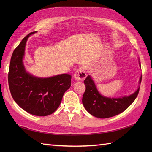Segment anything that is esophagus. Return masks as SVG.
<instances>
[{
  "instance_id": "34e87169",
  "label": "esophagus",
  "mask_w": 152,
  "mask_h": 152,
  "mask_svg": "<svg viewBox=\"0 0 152 152\" xmlns=\"http://www.w3.org/2000/svg\"><path fill=\"white\" fill-rule=\"evenodd\" d=\"M73 77L77 80H84L86 78L87 75L84 69L83 68H80L77 69L74 75H73Z\"/></svg>"
}]
</instances>
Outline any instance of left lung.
Instances as JSON below:
<instances>
[{
    "mask_svg": "<svg viewBox=\"0 0 152 152\" xmlns=\"http://www.w3.org/2000/svg\"><path fill=\"white\" fill-rule=\"evenodd\" d=\"M140 66H141L140 63ZM141 79L142 76L140 77V83ZM84 84L86 91L82 97V103L92 115L101 118L112 117L125 111L135 100L140 91L139 87L135 93L129 96L118 98H106L99 94L90 75L86 77Z\"/></svg>",
    "mask_w": 152,
    "mask_h": 152,
    "instance_id": "obj_1",
    "label": "left lung"
}]
</instances>
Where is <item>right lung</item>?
I'll use <instances>...</instances> for the list:
<instances>
[{
	"label": "right lung",
	"instance_id": "obj_1",
	"mask_svg": "<svg viewBox=\"0 0 152 152\" xmlns=\"http://www.w3.org/2000/svg\"><path fill=\"white\" fill-rule=\"evenodd\" d=\"M21 40L12 54L8 83L12 97L20 107L30 114L47 116L59 107L65 91L71 86L72 76L61 74L49 78L34 77L25 70L23 58L28 37Z\"/></svg>",
	"mask_w": 152,
	"mask_h": 152
}]
</instances>
